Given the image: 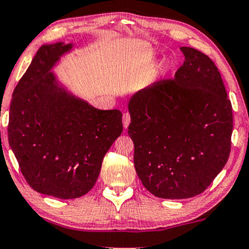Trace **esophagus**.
I'll list each match as a JSON object with an SVG mask.
<instances>
[{
    "label": "esophagus",
    "mask_w": 249,
    "mask_h": 249,
    "mask_svg": "<svg viewBox=\"0 0 249 249\" xmlns=\"http://www.w3.org/2000/svg\"><path fill=\"white\" fill-rule=\"evenodd\" d=\"M129 123H131V116H129L128 113H125L123 115V126H124L125 129L128 127Z\"/></svg>",
    "instance_id": "esophagus-1"
}]
</instances>
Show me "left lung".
Wrapping results in <instances>:
<instances>
[{"label": "left lung", "mask_w": 249, "mask_h": 249, "mask_svg": "<svg viewBox=\"0 0 249 249\" xmlns=\"http://www.w3.org/2000/svg\"><path fill=\"white\" fill-rule=\"evenodd\" d=\"M185 62L129 98L128 135L136 174L157 197L204 192L228 161L232 107L218 68L205 54L180 47Z\"/></svg>", "instance_id": "8db88e82"}]
</instances>
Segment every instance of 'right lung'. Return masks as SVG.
Returning <instances> with one entry per match:
<instances>
[{"label": "right lung", "instance_id": "right-lung-1", "mask_svg": "<svg viewBox=\"0 0 249 249\" xmlns=\"http://www.w3.org/2000/svg\"><path fill=\"white\" fill-rule=\"evenodd\" d=\"M74 48L45 44L12 94L9 144L38 193L78 198L96 184L104 157L123 132L122 113L91 106L63 85L53 69Z\"/></svg>", "mask_w": 249, "mask_h": 249}]
</instances>
